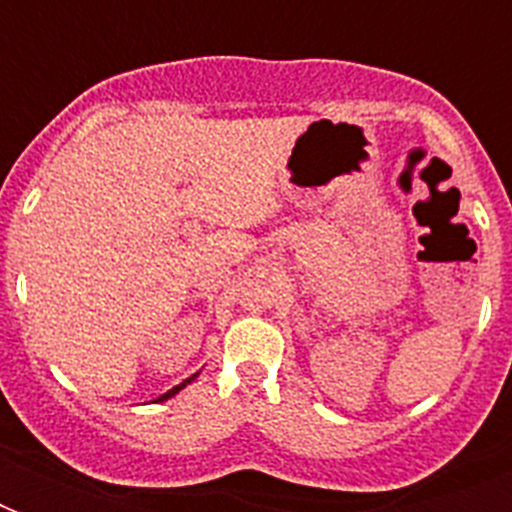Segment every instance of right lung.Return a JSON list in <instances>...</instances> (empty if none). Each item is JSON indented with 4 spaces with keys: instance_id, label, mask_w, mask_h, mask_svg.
I'll return each instance as SVG.
<instances>
[{
    "instance_id": "right-lung-1",
    "label": "right lung",
    "mask_w": 512,
    "mask_h": 512,
    "mask_svg": "<svg viewBox=\"0 0 512 512\" xmlns=\"http://www.w3.org/2000/svg\"><path fill=\"white\" fill-rule=\"evenodd\" d=\"M196 377H199V372L191 374V377H188V380H183V382H180V385H175V388H172V390H167V393H164V396L156 398V401H167V398H172V396H175V393H180V390H183L185 385H191V382L196 380Z\"/></svg>"
}]
</instances>
